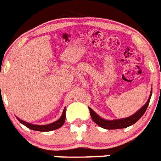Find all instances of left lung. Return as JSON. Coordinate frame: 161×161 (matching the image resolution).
<instances>
[{
    "label": "left lung",
    "mask_w": 161,
    "mask_h": 161,
    "mask_svg": "<svg viewBox=\"0 0 161 161\" xmlns=\"http://www.w3.org/2000/svg\"><path fill=\"white\" fill-rule=\"evenodd\" d=\"M152 94V90L150 95L149 99L147 101V103L142 106L137 112H136L134 114H133L130 117L125 119H115V120H106L101 119L100 116L97 115L95 112L92 110L91 108L89 107V110H90V114L92 119V120L97 125H99L100 127L106 129H124V128H127V127L131 126L133 124L137 122L139 119H141L142 116L144 114L147 109V106L149 105L150 100H151V97Z\"/></svg>",
    "instance_id": "left-lung-1"
}]
</instances>
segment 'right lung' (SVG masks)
<instances>
[{
	"label": "right lung",
	"instance_id": "right-lung-1",
	"mask_svg": "<svg viewBox=\"0 0 161 161\" xmlns=\"http://www.w3.org/2000/svg\"><path fill=\"white\" fill-rule=\"evenodd\" d=\"M65 108H64V111H63V114H62V116L60 118V119H58L57 121H55V122L52 123V124H47V125H35V124H28V123L25 122L24 120L19 119V118L17 119H18V120L21 123V124L25 125L26 127H28V129H32V130L41 131V132H48V131L55 130V129H59V128H60V127L64 124V121H65Z\"/></svg>",
	"mask_w": 161,
	"mask_h": 161
}]
</instances>
